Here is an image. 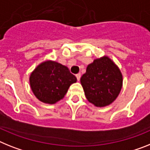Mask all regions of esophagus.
I'll use <instances>...</instances> for the list:
<instances>
[{
  "label": "esophagus",
  "mask_w": 150,
  "mask_h": 150,
  "mask_svg": "<svg viewBox=\"0 0 150 150\" xmlns=\"http://www.w3.org/2000/svg\"><path fill=\"white\" fill-rule=\"evenodd\" d=\"M76 79H77L78 81H79V80H80V77H81V74H77L76 75Z\"/></svg>",
  "instance_id": "esophagus-1"
}]
</instances>
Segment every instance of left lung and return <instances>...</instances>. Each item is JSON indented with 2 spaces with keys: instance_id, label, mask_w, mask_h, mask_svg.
<instances>
[{
  "instance_id": "8db88e82",
  "label": "left lung",
  "mask_w": 150,
  "mask_h": 150,
  "mask_svg": "<svg viewBox=\"0 0 150 150\" xmlns=\"http://www.w3.org/2000/svg\"><path fill=\"white\" fill-rule=\"evenodd\" d=\"M80 83L87 100L96 107H105L118 96L122 88V74L117 65L104 56L88 65Z\"/></svg>"
}]
</instances>
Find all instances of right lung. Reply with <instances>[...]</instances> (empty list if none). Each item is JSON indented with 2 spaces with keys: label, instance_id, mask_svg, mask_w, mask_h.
Instances as JSON below:
<instances>
[{
  "label": "right lung",
  "instance_id": "obj_1",
  "mask_svg": "<svg viewBox=\"0 0 150 150\" xmlns=\"http://www.w3.org/2000/svg\"><path fill=\"white\" fill-rule=\"evenodd\" d=\"M76 76L66 66L56 61H46L37 66L29 77L30 86L38 100L54 104L62 99Z\"/></svg>",
  "mask_w": 150,
  "mask_h": 150
}]
</instances>
